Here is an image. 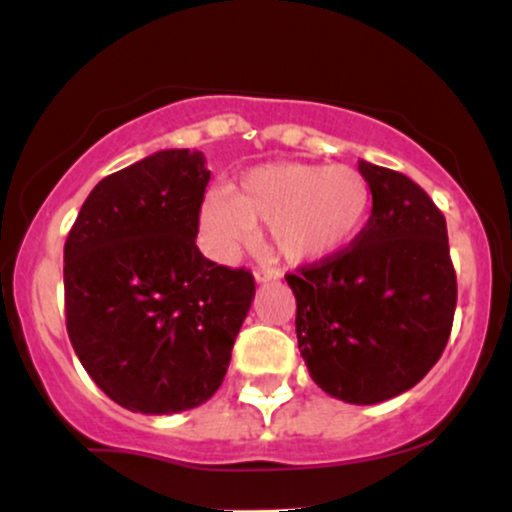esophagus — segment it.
Wrapping results in <instances>:
<instances>
[{"label": "esophagus", "instance_id": "1", "mask_svg": "<svg viewBox=\"0 0 512 512\" xmlns=\"http://www.w3.org/2000/svg\"><path fill=\"white\" fill-rule=\"evenodd\" d=\"M255 279L260 281V284H267V281H279L281 274L276 272V269H255Z\"/></svg>", "mask_w": 512, "mask_h": 512}]
</instances>
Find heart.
<instances>
[{
	"label": "heart",
	"instance_id": "b5f03b06",
	"mask_svg": "<svg viewBox=\"0 0 512 512\" xmlns=\"http://www.w3.org/2000/svg\"><path fill=\"white\" fill-rule=\"evenodd\" d=\"M370 209V185L349 166L276 161L248 170L236 195L211 190L199 226L207 248L233 257L269 228L274 248L296 264L325 262L351 245Z\"/></svg>",
	"mask_w": 512,
	"mask_h": 512
}]
</instances>
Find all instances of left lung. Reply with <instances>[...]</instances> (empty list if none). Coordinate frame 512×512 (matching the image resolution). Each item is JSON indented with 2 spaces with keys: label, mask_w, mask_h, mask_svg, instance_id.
<instances>
[{
  "label": "left lung",
  "mask_w": 512,
  "mask_h": 512,
  "mask_svg": "<svg viewBox=\"0 0 512 512\" xmlns=\"http://www.w3.org/2000/svg\"><path fill=\"white\" fill-rule=\"evenodd\" d=\"M373 209L346 250L286 274L310 378L349 404L407 392L436 366L457 303L448 226L397 170L358 161Z\"/></svg>",
  "instance_id": "8db88e82"
}]
</instances>
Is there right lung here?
<instances>
[{
  "label": "right lung",
  "instance_id": "1",
  "mask_svg": "<svg viewBox=\"0 0 512 512\" xmlns=\"http://www.w3.org/2000/svg\"><path fill=\"white\" fill-rule=\"evenodd\" d=\"M202 151L166 149L98 182L64 243L67 332L113 402L195 409L219 390L255 298L248 269L197 248Z\"/></svg>",
  "mask_w": 512,
  "mask_h": 512
}]
</instances>
